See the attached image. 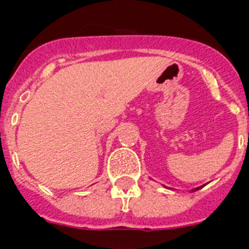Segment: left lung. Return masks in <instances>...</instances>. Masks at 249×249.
Wrapping results in <instances>:
<instances>
[{
  "label": "left lung",
  "mask_w": 249,
  "mask_h": 249,
  "mask_svg": "<svg viewBox=\"0 0 249 249\" xmlns=\"http://www.w3.org/2000/svg\"><path fill=\"white\" fill-rule=\"evenodd\" d=\"M196 189H199V188H196ZM196 189H194V190H196Z\"/></svg>",
  "instance_id": "obj_1"
}]
</instances>
